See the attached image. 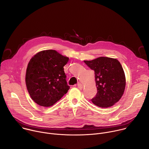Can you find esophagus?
<instances>
[{"instance_id":"1","label":"esophagus","mask_w":149,"mask_h":149,"mask_svg":"<svg viewBox=\"0 0 149 149\" xmlns=\"http://www.w3.org/2000/svg\"><path fill=\"white\" fill-rule=\"evenodd\" d=\"M77 87H78V88H79V89H82V88H83L82 85L81 83H78V85H77Z\"/></svg>"}]
</instances>
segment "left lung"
Segmentation results:
<instances>
[{"mask_svg": "<svg viewBox=\"0 0 149 149\" xmlns=\"http://www.w3.org/2000/svg\"><path fill=\"white\" fill-rule=\"evenodd\" d=\"M84 62L95 72L97 93L93 103L101 108L111 107L125 90V77L121 63L117 59L104 56Z\"/></svg>", "mask_w": 149, "mask_h": 149, "instance_id": "obj_1", "label": "left lung"}]
</instances>
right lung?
Masks as SVG:
<instances>
[{"instance_id":"obj_1","label":"right lung","mask_w":149,"mask_h":149,"mask_svg":"<svg viewBox=\"0 0 149 149\" xmlns=\"http://www.w3.org/2000/svg\"><path fill=\"white\" fill-rule=\"evenodd\" d=\"M69 58L55 50L42 51L29 61L25 82L31 98L38 105H53L70 89L63 70Z\"/></svg>"}]
</instances>
